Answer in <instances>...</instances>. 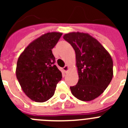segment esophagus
<instances>
[{
	"instance_id": "esophagus-1",
	"label": "esophagus",
	"mask_w": 128,
	"mask_h": 128,
	"mask_svg": "<svg viewBox=\"0 0 128 128\" xmlns=\"http://www.w3.org/2000/svg\"><path fill=\"white\" fill-rule=\"evenodd\" d=\"M68 69H69V66H68V65H65V66L63 68V71H64L65 73H66V72H68Z\"/></svg>"
}]
</instances>
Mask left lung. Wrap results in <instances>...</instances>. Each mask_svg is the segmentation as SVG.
<instances>
[{
  "instance_id": "1",
  "label": "left lung",
  "mask_w": 128,
  "mask_h": 128,
  "mask_svg": "<svg viewBox=\"0 0 128 128\" xmlns=\"http://www.w3.org/2000/svg\"><path fill=\"white\" fill-rule=\"evenodd\" d=\"M63 38L75 50L79 80L70 86L72 95L82 101H90L102 94L114 76L110 54L98 40L88 33L72 32Z\"/></svg>"
}]
</instances>
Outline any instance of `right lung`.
I'll use <instances>...</instances> for the list:
<instances>
[{"instance_id":"add662e5","label":"right lung","mask_w":128,"mask_h":128,"mask_svg":"<svg viewBox=\"0 0 128 128\" xmlns=\"http://www.w3.org/2000/svg\"><path fill=\"white\" fill-rule=\"evenodd\" d=\"M62 33L47 32L30 42L19 56L16 76L25 94L35 102L47 101L54 94L62 72L54 65L52 49Z\"/></svg>"}]
</instances>
